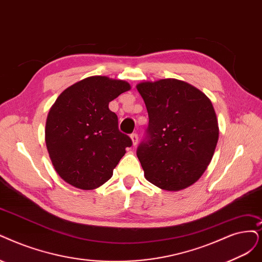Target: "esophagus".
<instances>
[{
    "instance_id": "1",
    "label": "esophagus",
    "mask_w": 262,
    "mask_h": 262,
    "mask_svg": "<svg viewBox=\"0 0 262 262\" xmlns=\"http://www.w3.org/2000/svg\"><path fill=\"white\" fill-rule=\"evenodd\" d=\"M130 139H132V142H133V146H137L138 143V135L137 134H132L130 135Z\"/></svg>"
}]
</instances>
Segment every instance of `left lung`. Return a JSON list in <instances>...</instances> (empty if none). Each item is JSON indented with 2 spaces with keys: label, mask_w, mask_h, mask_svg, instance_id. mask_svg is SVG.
I'll return each instance as SVG.
<instances>
[{
  "label": "left lung",
  "mask_w": 262,
  "mask_h": 262,
  "mask_svg": "<svg viewBox=\"0 0 262 262\" xmlns=\"http://www.w3.org/2000/svg\"><path fill=\"white\" fill-rule=\"evenodd\" d=\"M136 89L149 114V139L137 150L144 177L166 191L192 186L206 170L218 142L214 105L195 86L177 79L144 81Z\"/></svg>",
  "instance_id": "1"
}]
</instances>
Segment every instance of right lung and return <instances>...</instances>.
<instances>
[{"instance_id":"add662e5","label":"right lung","mask_w":262,"mask_h":262,"mask_svg":"<svg viewBox=\"0 0 262 262\" xmlns=\"http://www.w3.org/2000/svg\"><path fill=\"white\" fill-rule=\"evenodd\" d=\"M132 89L128 82L93 75L66 89L48 112L45 143L59 177L82 190L108 181L132 146L119 130L109 102Z\"/></svg>"}]
</instances>
